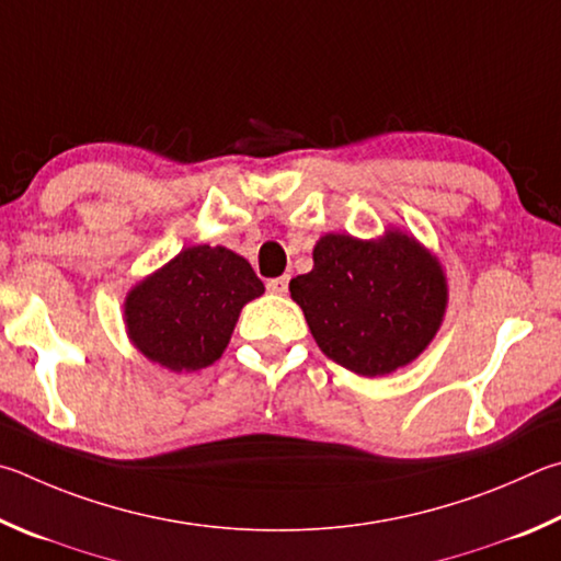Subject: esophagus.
<instances>
[{"label": "esophagus", "mask_w": 561, "mask_h": 561, "mask_svg": "<svg viewBox=\"0 0 561 561\" xmlns=\"http://www.w3.org/2000/svg\"><path fill=\"white\" fill-rule=\"evenodd\" d=\"M288 283H290L288 275H280V278H271L265 283V288H268V293H275V296H286Z\"/></svg>", "instance_id": "34e87169"}]
</instances>
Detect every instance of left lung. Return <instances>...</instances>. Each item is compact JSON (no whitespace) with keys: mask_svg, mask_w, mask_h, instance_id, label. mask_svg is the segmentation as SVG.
I'll return each mask as SVG.
<instances>
[{"mask_svg":"<svg viewBox=\"0 0 561 561\" xmlns=\"http://www.w3.org/2000/svg\"><path fill=\"white\" fill-rule=\"evenodd\" d=\"M312 337L330 359L362 377L407 367L444 322L446 273L414 236L387 229L371 241L325 233L312 271L290 280Z\"/></svg>","mask_w":561,"mask_h":561,"instance_id":"1","label":"left lung"}]
</instances>
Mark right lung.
Returning <instances> with one entry per match:
<instances>
[{"instance_id":"1","label":"right lung","mask_w":561,"mask_h":561,"mask_svg":"<svg viewBox=\"0 0 561 561\" xmlns=\"http://www.w3.org/2000/svg\"><path fill=\"white\" fill-rule=\"evenodd\" d=\"M263 290L243 255L190 245L127 293V337L164 369H204L224 355L241 308Z\"/></svg>"}]
</instances>
